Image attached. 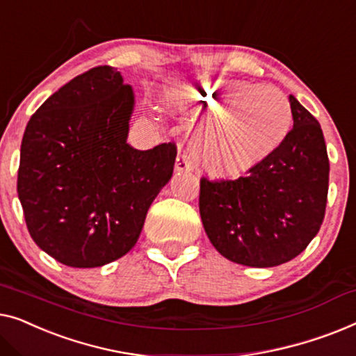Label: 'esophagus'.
Segmentation results:
<instances>
[{"label":"esophagus","instance_id":"1","mask_svg":"<svg viewBox=\"0 0 356 356\" xmlns=\"http://www.w3.org/2000/svg\"><path fill=\"white\" fill-rule=\"evenodd\" d=\"M176 172H184V171H190L192 169V163L188 161L187 154H179L176 159Z\"/></svg>","mask_w":356,"mask_h":356}]
</instances>
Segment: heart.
I'll return each mask as SVG.
<instances>
[{
	"label": "heart",
	"mask_w": 356,
	"mask_h": 356,
	"mask_svg": "<svg viewBox=\"0 0 356 356\" xmlns=\"http://www.w3.org/2000/svg\"><path fill=\"white\" fill-rule=\"evenodd\" d=\"M182 98L208 119L200 159L216 174L248 171L277 149L292 129L289 99L273 87L209 82L185 87Z\"/></svg>",
	"instance_id": "heart-1"
}]
</instances>
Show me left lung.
Segmentation results:
<instances>
[{
  "instance_id": "obj_1",
  "label": "left lung",
  "mask_w": 356,
  "mask_h": 356,
  "mask_svg": "<svg viewBox=\"0 0 356 356\" xmlns=\"http://www.w3.org/2000/svg\"><path fill=\"white\" fill-rule=\"evenodd\" d=\"M293 127L277 149L238 179H200V216L230 261L271 268L298 257L321 227L329 158L319 122L290 95Z\"/></svg>"
}]
</instances>
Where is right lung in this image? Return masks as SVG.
<instances>
[{"mask_svg": "<svg viewBox=\"0 0 356 356\" xmlns=\"http://www.w3.org/2000/svg\"><path fill=\"white\" fill-rule=\"evenodd\" d=\"M134 93L98 66L53 93L30 118L17 193L33 242L71 268H98L137 243L149 204L174 171L177 147L126 142Z\"/></svg>", "mask_w": 356, "mask_h": 356, "instance_id": "1", "label": "right lung"}]
</instances>
